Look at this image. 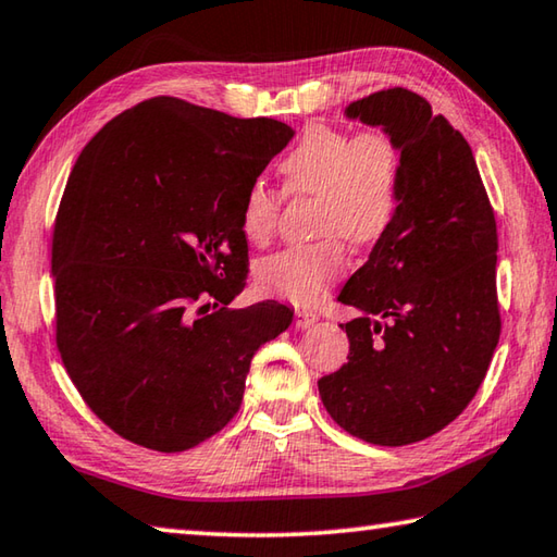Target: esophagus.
Instances as JSON below:
<instances>
[{"instance_id":"34e87169","label":"esophagus","mask_w":557,"mask_h":557,"mask_svg":"<svg viewBox=\"0 0 557 557\" xmlns=\"http://www.w3.org/2000/svg\"><path fill=\"white\" fill-rule=\"evenodd\" d=\"M318 323V315L310 313V310H296V327L308 330Z\"/></svg>"}]
</instances>
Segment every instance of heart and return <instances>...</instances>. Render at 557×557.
I'll return each mask as SVG.
<instances>
[{"label":"heart","instance_id":"1","mask_svg":"<svg viewBox=\"0 0 557 557\" xmlns=\"http://www.w3.org/2000/svg\"><path fill=\"white\" fill-rule=\"evenodd\" d=\"M284 193L315 195L313 227L325 234L294 244L257 267L263 294L290 304H315L327 286L347 271L339 237L367 247L384 237L401 202L404 161L396 139L384 129L349 134L330 124H313L278 163ZM281 193L263 181L249 183L239 208V227L253 244L269 242L278 227Z\"/></svg>","mask_w":557,"mask_h":557}]
</instances>
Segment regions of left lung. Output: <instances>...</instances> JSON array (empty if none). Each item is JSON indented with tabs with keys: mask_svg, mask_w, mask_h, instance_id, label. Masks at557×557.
I'll return each instance as SVG.
<instances>
[{
	"mask_svg": "<svg viewBox=\"0 0 557 557\" xmlns=\"http://www.w3.org/2000/svg\"><path fill=\"white\" fill-rule=\"evenodd\" d=\"M401 149L396 218L337 300L347 364L318 382L333 421L372 445H411L443 431L482 386L499 343L496 220L465 136L406 87L345 110Z\"/></svg>",
	"mask_w": 557,
	"mask_h": 557,
	"instance_id": "8db88e82",
	"label": "left lung"
}]
</instances>
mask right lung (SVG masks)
<instances>
[{
	"label": "right lung",
	"mask_w": 557,
	"mask_h": 557,
	"mask_svg": "<svg viewBox=\"0 0 557 557\" xmlns=\"http://www.w3.org/2000/svg\"><path fill=\"white\" fill-rule=\"evenodd\" d=\"M294 139L151 97L97 132L53 227L55 345L83 401L124 441L183 453L239 411L257 349L294 310L227 308L247 284L244 190Z\"/></svg>",
	"instance_id": "1"
}]
</instances>
